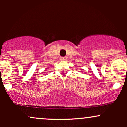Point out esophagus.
<instances>
[{
	"instance_id": "obj_1",
	"label": "esophagus",
	"mask_w": 127,
	"mask_h": 127,
	"mask_svg": "<svg viewBox=\"0 0 127 127\" xmlns=\"http://www.w3.org/2000/svg\"><path fill=\"white\" fill-rule=\"evenodd\" d=\"M66 57H60V60L61 61H66Z\"/></svg>"
}]
</instances>
